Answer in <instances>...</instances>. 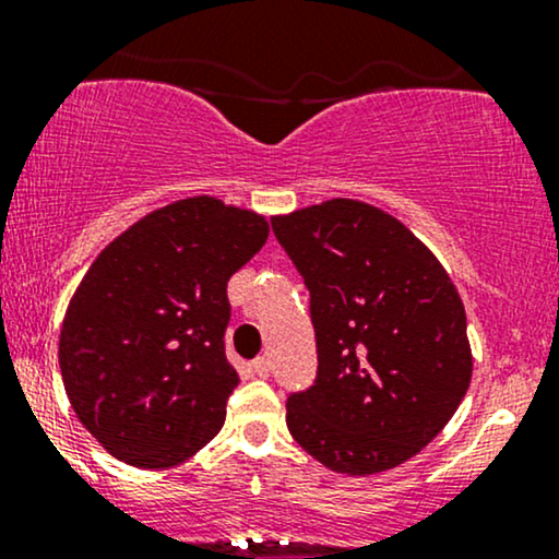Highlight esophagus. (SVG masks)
<instances>
[{
	"mask_svg": "<svg viewBox=\"0 0 559 559\" xmlns=\"http://www.w3.org/2000/svg\"><path fill=\"white\" fill-rule=\"evenodd\" d=\"M252 373L258 378L271 376V362H267V357H258V360L252 362Z\"/></svg>",
	"mask_w": 559,
	"mask_h": 559,
	"instance_id": "34e87169",
	"label": "esophagus"
}]
</instances>
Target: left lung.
<instances>
[{
    "label": "left lung",
    "mask_w": 559,
    "mask_h": 559,
    "mask_svg": "<svg viewBox=\"0 0 559 559\" xmlns=\"http://www.w3.org/2000/svg\"><path fill=\"white\" fill-rule=\"evenodd\" d=\"M316 325L318 376L286 402L294 441L346 476L415 457L447 426L473 376L465 307L431 249L357 202L273 217Z\"/></svg>",
    "instance_id": "left-lung-1"
}]
</instances>
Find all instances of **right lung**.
<instances>
[{
  "mask_svg": "<svg viewBox=\"0 0 559 559\" xmlns=\"http://www.w3.org/2000/svg\"><path fill=\"white\" fill-rule=\"evenodd\" d=\"M267 221L215 197L144 215L107 243L60 331L68 400L133 467H173L223 428L239 373L226 360L228 278L267 241Z\"/></svg>",
  "mask_w": 559,
  "mask_h": 559,
  "instance_id": "1",
  "label": "right lung"
}]
</instances>
